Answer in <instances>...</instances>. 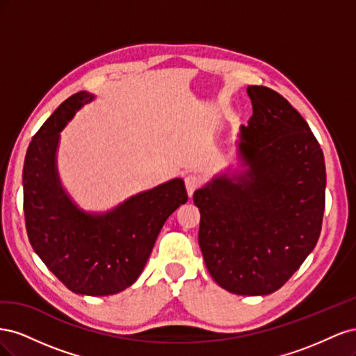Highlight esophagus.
Here are the masks:
<instances>
[{"instance_id": "1", "label": "esophagus", "mask_w": 356, "mask_h": 356, "mask_svg": "<svg viewBox=\"0 0 356 356\" xmlns=\"http://www.w3.org/2000/svg\"><path fill=\"white\" fill-rule=\"evenodd\" d=\"M186 187H187V193H188V196L191 197L193 196V193H195V190L200 186V182H202V179H200V177L199 175H195V174H190V175H187L186 177Z\"/></svg>"}]
</instances>
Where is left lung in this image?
Wrapping results in <instances>:
<instances>
[{
    "label": "left lung",
    "mask_w": 356,
    "mask_h": 356,
    "mask_svg": "<svg viewBox=\"0 0 356 356\" xmlns=\"http://www.w3.org/2000/svg\"><path fill=\"white\" fill-rule=\"evenodd\" d=\"M252 117L241 126L239 175L222 174L196 190L199 245L208 272L239 296L281 288L314 251L325 209L324 153L282 95L246 89Z\"/></svg>",
    "instance_id": "8db88e82"
}]
</instances>
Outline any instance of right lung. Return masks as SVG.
<instances>
[{
	"label": "right lung",
	"mask_w": 356,
	"mask_h": 356,
	"mask_svg": "<svg viewBox=\"0 0 356 356\" xmlns=\"http://www.w3.org/2000/svg\"><path fill=\"white\" fill-rule=\"evenodd\" d=\"M93 98L88 92L72 95L32 138L24 165V212L32 248L63 285L75 294L111 296L141 275L165 221L188 196L184 181L174 178L102 213L71 200L58 174L59 138Z\"/></svg>",
	"instance_id": "add662e5"
}]
</instances>
